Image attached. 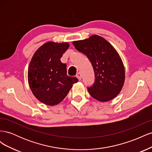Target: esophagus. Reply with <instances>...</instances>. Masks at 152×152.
<instances>
[{"instance_id": "esophagus-1", "label": "esophagus", "mask_w": 152, "mask_h": 152, "mask_svg": "<svg viewBox=\"0 0 152 152\" xmlns=\"http://www.w3.org/2000/svg\"><path fill=\"white\" fill-rule=\"evenodd\" d=\"M76 76L78 78V79H79V80H80L82 79V74H81L80 72H78L77 73V75Z\"/></svg>"}]
</instances>
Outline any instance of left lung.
Listing matches in <instances>:
<instances>
[{
    "label": "left lung",
    "mask_w": 152,
    "mask_h": 152,
    "mask_svg": "<svg viewBox=\"0 0 152 152\" xmlns=\"http://www.w3.org/2000/svg\"><path fill=\"white\" fill-rule=\"evenodd\" d=\"M72 43L77 50L86 55L93 65L95 80L93 86L87 87L90 95L102 102L115 98L125 80V69L116 50L97 35Z\"/></svg>",
    "instance_id": "left-lung-1"
}]
</instances>
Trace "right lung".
Instances as JSON below:
<instances>
[{
    "label": "right lung",
    "mask_w": 152,
    "mask_h": 152,
    "mask_svg": "<svg viewBox=\"0 0 152 152\" xmlns=\"http://www.w3.org/2000/svg\"><path fill=\"white\" fill-rule=\"evenodd\" d=\"M69 45L67 42L45 43L36 50L30 63L28 80L32 93L47 105L62 102L79 80L66 75V65L60 60Z\"/></svg>",
    "instance_id": "right-lung-1"
}]
</instances>
